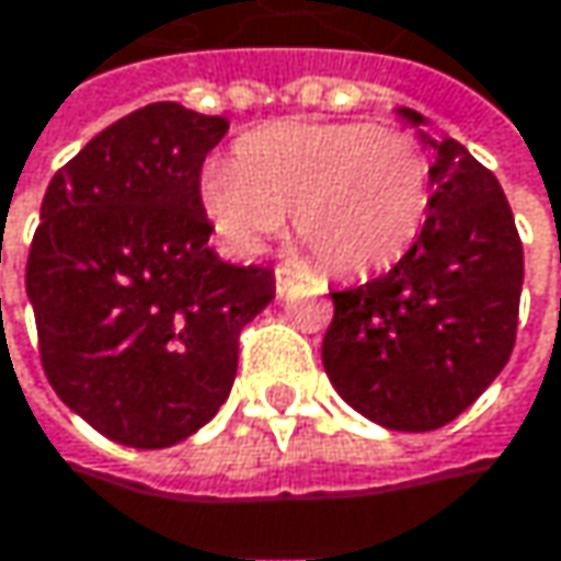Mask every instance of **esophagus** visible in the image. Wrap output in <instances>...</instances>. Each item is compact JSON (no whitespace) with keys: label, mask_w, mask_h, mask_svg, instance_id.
<instances>
[{"label":"esophagus","mask_w":561,"mask_h":561,"mask_svg":"<svg viewBox=\"0 0 561 561\" xmlns=\"http://www.w3.org/2000/svg\"><path fill=\"white\" fill-rule=\"evenodd\" d=\"M291 288H295V276H291L288 270H276V295H279V298H285Z\"/></svg>","instance_id":"34e87169"}]
</instances>
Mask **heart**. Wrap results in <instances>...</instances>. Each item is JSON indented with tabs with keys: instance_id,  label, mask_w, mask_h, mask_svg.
<instances>
[{
	"instance_id": "b5f03b06",
	"label": "heart",
	"mask_w": 561,
	"mask_h": 561,
	"mask_svg": "<svg viewBox=\"0 0 561 561\" xmlns=\"http://www.w3.org/2000/svg\"><path fill=\"white\" fill-rule=\"evenodd\" d=\"M202 205L237 256L295 233L336 276L394 266L431 215V160L414 134L373 122H279L250 130L233 163L202 173Z\"/></svg>"
}]
</instances>
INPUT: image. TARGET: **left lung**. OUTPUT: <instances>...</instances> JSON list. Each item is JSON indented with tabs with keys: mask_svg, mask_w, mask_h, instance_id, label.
Returning a JSON list of instances; mask_svg holds the SVG:
<instances>
[{
	"mask_svg": "<svg viewBox=\"0 0 561 561\" xmlns=\"http://www.w3.org/2000/svg\"><path fill=\"white\" fill-rule=\"evenodd\" d=\"M433 150L431 215L414 247L379 279L331 291L321 359L336 394L388 431L424 433L456 421L507 366L524 247L491 170L453 137Z\"/></svg>",
	"mask_w": 561,
	"mask_h": 561,
	"instance_id": "8db88e82",
	"label": "left lung"
}]
</instances>
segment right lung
Returning a JSON list of instances; mask_svg holds the SVG:
<instances>
[{
	"instance_id": "add662e5",
	"label": "right lung",
	"mask_w": 561,
	"mask_h": 561,
	"mask_svg": "<svg viewBox=\"0 0 561 561\" xmlns=\"http://www.w3.org/2000/svg\"><path fill=\"white\" fill-rule=\"evenodd\" d=\"M218 115L153 102L95 134L41 202L25 288L47 382L102 436L163 449L228 401L237 336L276 298L211 247L198 179Z\"/></svg>"
}]
</instances>
